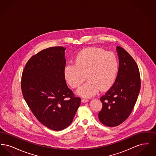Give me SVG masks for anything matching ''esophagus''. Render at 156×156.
I'll return each mask as SVG.
<instances>
[{"label":"esophagus","mask_w":156,"mask_h":156,"mask_svg":"<svg viewBox=\"0 0 156 156\" xmlns=\"http://www.w3.org/2000/svg\"><path fill=\"white\" fill-rule=\"evenodd\" d=\"M81 102L82 103H86V102H88V99H82Z\"/></svg>","instance_id":"34e87169"}]
</instances>
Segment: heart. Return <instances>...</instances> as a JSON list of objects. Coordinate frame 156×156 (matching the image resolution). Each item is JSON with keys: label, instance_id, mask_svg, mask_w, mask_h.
<instances>
[{"label": "heart", "instance_id": "b5f03b06", "mask_svg": "<svg viewBox=\"0 0 156 156\" xmlns=\"http://www.w3.org/2000/svg\"><path fill=\"white\" fill-rule=\"evenodd\" d=\"M119 69L117 56L98 48L83 50L75 56L74 64L67 63L63 70L64 79L72 88H76L85 80L88 82L77 90L80 96L89 98L100 90L106 91L113 85Z\"/></svg>", "mask_w": 156, "mask_h": 156}]
</instances>
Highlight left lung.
<instances>
[{"label":"left lung","instance_id":"obj_1","mask_svg":"<svg viewBox=\"0 0 156 156\" xmlns=\"http://www.w3.org/2000/svg\"><path fill=\"white\" fill-rule=\"evenodd\" d=\"M119 69L113 85L100 100L102 110L98 117L104 125L115 127L128 118L133 109L140 90L139 68L132 56L120 47H116Z\"/></svg>","mask_w":156,"mask_h":156}]
</instances>
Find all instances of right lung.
Masks as SVG:
<instances>
[{
  "label": "right lung",
  "instance_id": "add662e5",
  "mask_svg": "<svg viewBox=\"0 0 156 156\" xmlns=\"http://www.w3.org/2000/svg\"><path fill=\"white\" fill-rule=\"evenodd\" d=\"M66 50L53 47L38 52L28 61L22 76L23 95L31 111L41 123L57 131L71 125L81 104L63 75Z\"/></svg>",
  "mask_w": 156,
  "mask_h": 156
}]
</instances>
